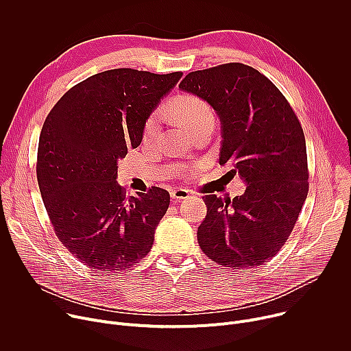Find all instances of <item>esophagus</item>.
Returning a JSON list of instances; mask_svg holds the SVG:
<instances>
[{
  "instance_id": "esophagus-1",
  "label": "esophagus",
  "mask_w": 351,
  "mask_h": 351,
  "mask_svg": "<svg viewBox=\"0 0 351 351\" xmlns=\"http://www.w3.org/2000/svg\"><path fill=\"white\" fill-rule=\"evenodd\" d=\"M171 197H172L173 199H184V198L189 197V190L182 189V187L173 189V190L171 191Z\"/></svg>"
}]
</instances>
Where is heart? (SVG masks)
I'll list each match as a JSON object with an SVG mask.
<instances>
[{
  "label": "heart",
  "instance_id": "heart-1",
  "mask_svg": "<svg viewBox=\"0 0 351 351\" xmlns=\"http://www.w3.org/2000/svg\"><path fill=\"white\" fill-rule=\"evenodd\" d=\"M171 110L176 118L190 130L207 121H214V114L204 98L194 94H180L171 103ZM162 114L157 108L149 112L143 123L141 136L144 141H152L160 132Z\"/></svg>",
  "mask_w": 351,
  "mask_h": 351
}]
</instances>
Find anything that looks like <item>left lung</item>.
<instances>
[{
	"label": "left lung",
	"mask_w": 351,
	"mask_h": 351,
	"mask_svg": "<svg viewBox=\"0 0 351 351\" xmlns=\"http://www.w3.org/2000/svg\"><path fill=\"white\" fill-rule=\"evenodd\" d=\"M179 88L204 98L221 121L219 164L245 182L243 195L204 198L197 240L232 269L268 263L290 236L308 194L304 132L280 90L257 69L229 62L184 76Z\"/></svg>",
	"instance_id": "8db88e82"
}]
</instances>
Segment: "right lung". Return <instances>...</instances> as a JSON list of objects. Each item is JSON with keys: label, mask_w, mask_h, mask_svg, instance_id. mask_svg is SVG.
I'll return each instance as SVG.
<instances>
[{"label": "right lung", "mask_w": 351, "mask_h": 351, "mask_svg": "<svg viewBox=\"0 0 351 351\" xmlns=\"http://www.w3.org/2000/svg\"><path fill=\"white\" fill-rule=\"evenodd\" d=\"M180 76L97 73L69 88L44 121L36 165L43 203L60 241L91 269L126 271L153 247L169 193L153 186L126 195L118 161L140 145L144 119Z\"/></svg>", "instance_id": "obj_1"}]
</instances>
